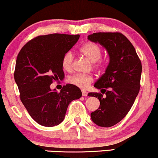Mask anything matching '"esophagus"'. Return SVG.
Returning a JSON list of instances; mask_svg holds the SVG:
<instances>
[{
	"mask_svg": "<svg viewBox=\"0 0 158 158\" xmlns=\"http://www.w3.org/2000/svg\"><path fill=\"white\" fill-rule=\"evenodd\" d=\"M81 94H82L83 97H87V96H88V92L85 91V90H82V91H81Z\"/></svg>",
	"mask_w": 158,
	"mask_h": 158,
	"instance_id": "34e87169",
	"label": "esophagus"
}]
</instances>
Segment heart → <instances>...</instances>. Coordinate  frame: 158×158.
<instances>
[{"instance_id": "b5f03b06", "label": "heart", "mask_w": 158, "mask_h": 158, "mask_svg": "<svg viewBox=\"0 0 158 158\" xmlns=\"http://www.w3.org/2000/svg\"><path fill=\"white\" fill-rule=\"evenodd\" d=\"M81 54L85 56L88 60L92 61V66L94 68L99 69L102 67L103 63L100 60L102 49L96 43L86 42L79 49ZM73 54L71 51L67 52L63 56L61 65L64 70L70 71L73 68ZM94 81V77L91 74L76 73L68 78V82L75 85L81 89H86Z\"/></svg>"}]
</instances>
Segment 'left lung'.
<instances>
[{
    "instance_id": "left-lung-1",
    "label": "left lung",
    "mask_w": 158,
    "mask_h": 158,
    "mask_svg": "<svg viewBox=\"0 0 158 158\" xmlns=\"http://www.w3.org/2000/svg\"><path fill=\"white\" fill-rule=\"evenodd\" d=\"M88 39L102 45L110 56L106 73L94 84L102 94H88L100 102L90 117L97 126H113L126 117L135 102L140 88L142 64L134 46L121 32H94Z\"/></svg>"
}]
</instances>
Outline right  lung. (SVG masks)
Returning <instances> with one entry per match:
<instances>
[{
    "mask_svg": "<svg viewBox=\"0 0 158 158\" xmlns=\"http://www.w3.org/2000/svg\"><path fill=\"white\" fill-rule=\"evenodd\" d=\"M79 39V35L52 33L39 35L21 48L16 60L14 78L20 99L36 123L46 127L60 124L67 108L81 91L73 85H66L60 92L51 90L54 81L64 77L63 56Z\"/></svg>",
    "mask_w": 158,
    "mask_h": 158,
    "instance_id": "add662e5",
    "label": "right lung"
}]
</instances>
